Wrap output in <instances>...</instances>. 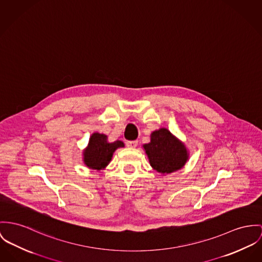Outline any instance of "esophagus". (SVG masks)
<instances>
[{
    "mask_svg": "<svg viewBox=\"0 0 262 262\" xmlns=\"http://www.w3.org/2000/svg\"><path fill=\"white\" fill-rule=\"evenodd\" d=\"M125 145L127 147H130V148H134L138 145V141H125Z\"/></svg>",
    "mask_w": 262,
    "mask_h": 262,
    "instance_id": "34e87169",
    "label": "esophagus"
}]
</instances>
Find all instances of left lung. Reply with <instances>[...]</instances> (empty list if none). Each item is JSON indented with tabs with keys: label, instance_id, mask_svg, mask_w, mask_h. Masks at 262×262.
<instances>
[{
	"label": "left lung",
	"instance_id": "8db88e82",
	"mask_svg": "<svg viewBox=\"0 0 262 262\" xmlns=\"http://www.w3.org/2000/svg\"><path fill=\"white\" fill-rule=\"evenodd\" d=\"M150 165L161 173L181 168L187 161V151L169 130L161 128L151 134L150 142L143 145Z\"/></svg>",
	"mask_w": 262,
	"mask_h": 262
}]
</instances>
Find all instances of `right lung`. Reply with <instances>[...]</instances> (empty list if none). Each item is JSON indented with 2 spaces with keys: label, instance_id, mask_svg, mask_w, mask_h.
Returning <instances> with one entry per match:
<instances>
[{
  "label": "right lung",
  "instance_id": "1",
  "mask_svg": "<svg viewBox=\"0 0 262 262\" xmlns=\"http://www.w3.org/2000/svg\"><path fill=\"white\" fill-rule=\"evenodd\" d=\"M123 142L121 141L108 143L106 141V136L101 134H94L89 142L84 155V163L86 166L93 169H101L107 165L112 160L114 151L118 147H122Z\"/></svg>",
  "mask_w": 262,
  "mask_h": 262
}]
</instances>
